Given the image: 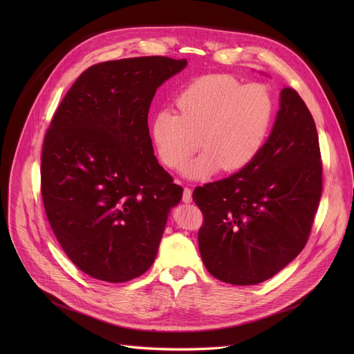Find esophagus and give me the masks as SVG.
Listing matches in <instances>:
<instances>
[{
  "mask_svg": "<svg viewBox=\"0 0 354 354\" xmlns=\"http://www.w3.org/2000/svg\"><path fill=\"white\" fill-rule=\"evenodd\" d=\"M182 200L185 201V203H190V201H192V189H189V187H185V189H183Z\"/></svg>",
  "mask_w": 354,
  "mask_h": 354,
  "instance_id": "obj_1",
  "label": "esophagus"
}]
</instances>
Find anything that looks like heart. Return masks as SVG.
<instances>
[{
	"instance_id": "1",
	"label": "heart",
	"mask_w": 354,
	"mask_h": 354,
	"mask_svg": "<svg viewBox=\"0 0 354 354\" xmlns=\"http://www.w3.org/2000/svg\"><path fill=\"white\" fill-rule=\"evenodd\" d=\"M178 113L162 109L151 122V138L162 165L180 169L198 148L205 153L185 175L205 179L220 168L238 172L261 154L269 137L274 100L262 84L242 85L228 74L203 75L176 99Z\"/></svg>"
}]
</instances>
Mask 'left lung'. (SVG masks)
I'll return each mask as SVG.
<instances>
[{"label": "left lung", "instance_id": "8db88e82", "mask_svg": "<svg viewBox=\"0 0 354 354\" xmlns=\"http://www.w3.org/2000/svg\"><path fill=\"white\" fill-rule=\"evenodd\" d=\"M322 194V161L311 112L292 88L261 154L245 169L198 186L193 200L203 213L198 250L216 279L262 283L304 249Z\"/></svg>", "mask_w": 354, "mask_h": 354}]
</instances>
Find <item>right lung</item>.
I'll return each mask as SVG.
<instances>
[{
	"label": "right lung",
	"instance_id": "add662e5",
	"mask_svg": "<svg viewBox=\"0 0 354 354\" xmlns=\"http://www.w3.org/2000/svg\"><path fill=\"white\" fill-rule=\"evenodd\" d=\"M187 62L162 56L99 63L63 97L41 149V198L70 261L123 283L154 263L183 189L158 164L148 130L157 89Z\"/></svg>",
	"mask_w": 354,
	"mask_h": 354
}]
</instances>
